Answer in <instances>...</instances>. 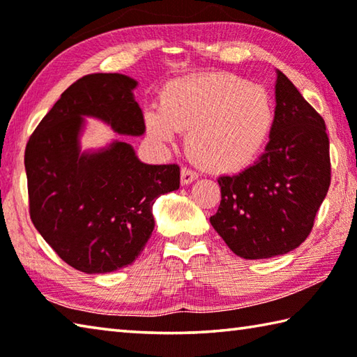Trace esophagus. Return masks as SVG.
Masks as SVG:
<instances>
[{
    "label": "esophagus",
    "instance_id": "34e87169",
    "mask_svg": "<svg viewBox=\"0 0 357 357\" xmlns=\"http://www.w3.org/2000/svg\"><path fill=\"white\" fill-rule=\"evenodd\" d=\"M197 177L199 175L196 172L190 171V169H182V172H180V183H182V186H186L195 182Z\"/></svg>",
    "mask_w": 357,
    "mask_h": 357
}]
</instances>
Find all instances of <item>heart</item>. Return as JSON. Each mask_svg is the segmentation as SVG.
<instances>
[{"mask_svg":"<svg viewBox=\"0 0 357 357\" xmlns=\"http://www.w3.org/2000/svg\"><path fill=\"white\" fill-rule=\"evenodd\" d=\"M276 108L264 86L227 73L195 75L171 81L160 109L146 112L147 133L172 144L188 130L186 147L216 174H235L257 160L271 136Z\"/></svg>","mask_w":357,"mask_h":357,"instance_id":"b5f03b06","label":"heart"}]
</instances>
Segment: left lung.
I'll list each match as a JSON object with an SVG mask.
<instances>
[{"mask_svg": "<svg viewBox=\"0 0 357 357\" xmlns=\"http://www.w3.org/2000/svg\"><path fill=\"white\" fill-rule=\"evenodd\" d=\"M276 122L265 152L245 171L218 178L213 229L241 259H271L307 238L331 183L323 117L276 70Z\"/></svg>", "mask_w": 357, "mask_h": 357, "instance_id": "8db88e82", "label": "left lung"}]
</instances>
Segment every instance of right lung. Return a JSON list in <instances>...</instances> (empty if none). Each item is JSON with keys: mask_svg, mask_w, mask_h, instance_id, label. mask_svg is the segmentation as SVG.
Here are the masks:
<instances>
[{"mask_svg": "<svg viewBox=\"0 0 357 357\" xmlns=\"http://www.w3.org/2000/svg\"><path fill=\"white\" fill-rule=\"evenodd\" d=\"M136 87L122 73L78 79L37 125L24 152L33 224L66 264L87 274L135 261L153 232L155 201L180 186L177 165H146L125 141L81 149L86 117L121 136L146 133Z\"/></svg>", "mask_w": 357, "mask_h": 357, "instance_id": "right-lung-1", "label": "right lung"}]
</instances>
